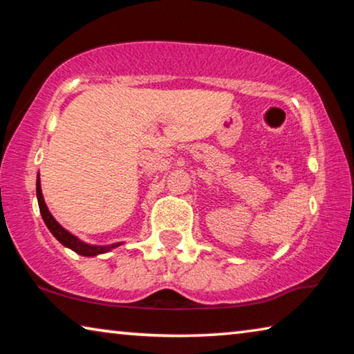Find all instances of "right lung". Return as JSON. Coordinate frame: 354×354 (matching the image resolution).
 I'll return each mask as SVG.
<instances>
[{"instance_id": "1", "label": "right lung", "mask_w": 354, "mask_h": 354, "mask_svg": "<svg viewBox=\"0 0 354 354\" xmlns=\"http://www.w3.org/2000/svg\"><path fill=\"white\" fill-rule=\"evenodd\" d=\"M35 192H37V201H39V209L41 214V218H44L45 225L53 236H55L59 242H61L64 247H67L70 250H73L75 253L81 254V256H98V254H104L107 251H111L113 248L123 245V242H117V243H111V245H92V243H86L82 242L80 237H76L75 234H71L70 231L65 230V227L57 223V220L53 217L50 209H48L46 203L44 200V194H41V187H40V175H37V184H35Z\"/></svg>"}]
</instances>
